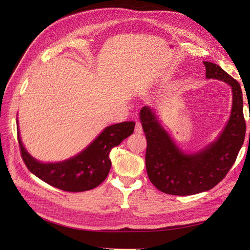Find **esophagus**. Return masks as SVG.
I'll use <instances>...</instances> for the list:
<instances>
[{
	"label": "esophagus",
	"mask_w": 250,
	"mask_h": 250,
	"mask_svg": "<svg viewBox=\"0 0 250 250\" xmlns=\"http://www.w3.org/2000/svg\"><path fill=\"white\" fill-rule=\"evenodd\" d=\"M134 132L138 133V134H142V133H143V127H142L141 122H137V123H135Z\"/></svg>",
	"instance_id": "esophagus-1"
}]
</instances>
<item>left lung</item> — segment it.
I'll use <instances>...</instances> for the list:
<instances>
[{
	"mask_svg": "<svg viewBox=\"0 0 250 250\" xmlns=\"http://www.w3.org/2000/svg\"><path fill=\"white\" fill-rule=\"evenodd\" d=\"M203 63L208 79L228 83L232 90L229 120L215 142L198 152L186 153L164 129L153 109L144 106L140 111L147 140L145 161L148 177L156 188L166 194L187 196L213 188L229 173L243 145L246 123L239 82L218 64Z\"/></svg>",
	"mask_w": 250,
	"mask_h": 250,
	"instance_id": "obj_1",
	"label": "left lung"
}]
</instances>
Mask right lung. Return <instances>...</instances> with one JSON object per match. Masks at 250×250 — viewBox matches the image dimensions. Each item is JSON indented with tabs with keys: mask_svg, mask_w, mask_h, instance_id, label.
I'll return each mask as SVG.
<instances>
[{
	"mask_svg": "<svg viewBox=\"0 0 250 250\" xmlns=\"http://www.w3.org/2000/svg\"><path fill=\"white\" fill-rule=\"evenodd\" d=\"M134 125V122L110 125L79 154L59 163L39 162L25 149L19 131L18 140L22 161L35 176L62 191L83 192L98 187L107 177L111 167V149L133 133Z\"/></svg>",
	"mask_w": 250,
	"mask_h": 250,
	"instance_id": "add662e5",
	"label": "right lung"
}]
</instances>
